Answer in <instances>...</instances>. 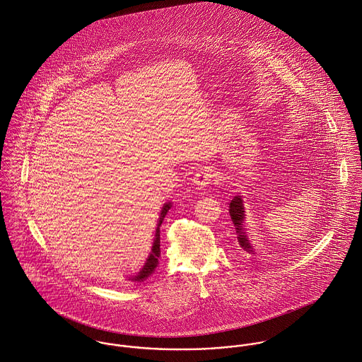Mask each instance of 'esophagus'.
<instances>
[{"label": "esophagus", "mask_w": 362, "mask_h": 362, "mask_svg": "<svg viewBox=\"0 0 362 362\" xmlns=\"http://www.w3.org/2000/svg\"><path fill=\"white\" fill-rule=\"evenodd\" d=\"M211 178H213L211 170L207 168V167H202V168H199V170L195 173L192 182H194V185L197 187V189H204V188H206L207 185L210 184Z\"/></svg>", "instance_id": "obj_1"}]
</instances>
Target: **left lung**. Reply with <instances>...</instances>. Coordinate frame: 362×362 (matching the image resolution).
Instances as JSON below:
<instances>
[{"instance_id": "1", "label": "left lung", "mask_w": 362, "mask_h": 362, "mask_svg": "<svg viewBox=\"0 0 362 362\" xmlns=\"http://www.w3.org/2000/svg\"><path fill=\"white\" fill-rule=\"evenodd\" d=\"M228 213L231 216V221L235 227V233H237V238H238V244L240 247L247 251L248 254L255 255V250L248 238L247 234V228H245V209H244V201L241 195H235L233 198V201L228 204Z\"/></svg>"}]
</instances>
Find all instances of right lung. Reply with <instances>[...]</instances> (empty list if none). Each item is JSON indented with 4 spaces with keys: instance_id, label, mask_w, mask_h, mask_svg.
Returning <instances> with one entry per match:
<instances>
[{
    "instance_id": "1",
    "label": "right lung",
    "mask_w": 362,
    "mask_h": 362,
    "mask_svg": "<svg viewBox=\"0 0 362 362\" xmlns=\"http://www.w3.org/2000/svg\"><path fill=\"white\" fill-rule=\"evenodd\" d=\"M171 207V202H165L161 210H160V214H158V218H157V227H156L155 238H153V244H152V250L148 255V258L145 260L144 266L139 269L138 273L132 274L128 280L131 281H145L148 277H151L153 273H155L156 267L158 264V258H160V226L167 214V211L170 210Z\"/></svg>"
}]
</instances>
